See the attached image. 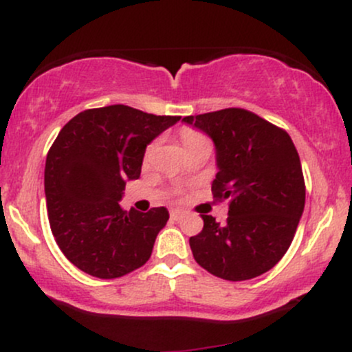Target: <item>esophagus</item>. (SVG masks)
<instances>
[{
    "mask_svg": "<svg viewBox=\"0 0 352 352\" xmlns=\"http://www.w3.org/2000/svg\"><path fill=\"white\" fill-rule=\"evenodd\" d=\"M184 215H185V212H182V210H172V212H170V218H172L173 221L182 220V218H184Z\"/></svg>",
    "mask_w": 352,
    "mask_h": 352,
    "instance_id": "34e87169",
    "label": "esophagus"
}]
</instances>
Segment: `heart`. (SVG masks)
I'll list each match as a JSON object with an SVG mask.
<instances>
[{
	"mask_svg": "<svg viewBox=\"0 0 352 352\" xmlns=\"http://www.w3.org/2000/svg\"><path fill=\"white\" fill-rule=\"evenodd\" d=\"M182 142H184L185 151L190 147H197V145H210L207 137L201 134V132L195 131V129H184V131H182ZM153 148H155V144H152L151 147L147 148V157L153 152Z\"/></svg>",
	"mask_w": 352,
	"mask_h": 352,
	"instance_id": "heart-1",
	"label": "heart"
}]
</instances>
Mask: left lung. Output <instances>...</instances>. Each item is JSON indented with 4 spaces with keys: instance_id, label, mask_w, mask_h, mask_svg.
Instances as JSON below:
<instances>
[{
    "instance_id": "left-lung-1",
    "label": "left lung",
    "mask_w": 352,
    "mask_h": 352,
    "mask_svg": "<svg viewBox=\"0 0 352 352\" xmlns=\"http://www.w3.org/2000/svg\"><path fill=\"white\" fill-rule=\"evenodd\" d=\"M212 137L218 173L213 199L228 200L227 223L201 215L193 258L213 276L245 281L272 270L292 245L305 210V177L292 137L240 107L184 117Z\"/></svg>"
}]
</instances>
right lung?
<instances>
[{"mask_svg":"<svg viewBox=\"0 0 352 352\" xmlns=\"http://www.w3.org/2000/svg\"><path fill=\"white\" fill-rule=\"evenodd\" d=\"M179 120L116 104L60 129L44 168L47 218L60 252L84 273L114 280L148 261L167 208L125 212L119 200L125 182L140 177L145 147Z\"/></svg>","mask_w":352,"mask_h":352,"instance_id":"right-lung-1","label":"right lung"}]
</instances>
